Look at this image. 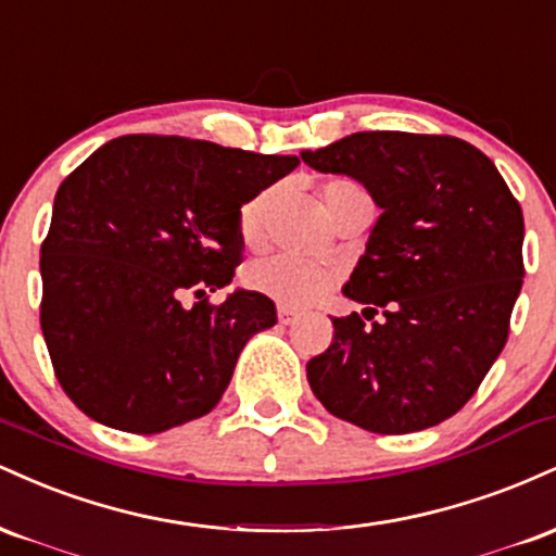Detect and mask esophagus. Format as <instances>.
Instances as JSON below:
<instances>
[{"instance_id":"1","label":"esophagus","mask_w":556,"mask_h":556,"mask_svg":"<svg viewBox=\"0 0 556 556\" xmlns=\"http://www.w3.org/2000/svg\"><path fill=\"white\" fill-rule=\"evenodd\" d=\"M277 316H279V324H285V327H292V324H295L300 318L298 311L290 308V305H279Z\"/></svg>"}]
</instances>
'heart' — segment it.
<instances>
[{"label": "heart", "mask_w": 556, "mask_h": 556, "mask_svg": "<svg viewBox=\"0 0 556 556\" xmlns=\"http://www.w3.org/2000/svg\"><path fill=\"white\" fill-rule=\"evenodd\" d=\"M363 193L361 185L350 180H331L324 188V206L331 214L344 198ZM274 190H261L258 195H253L251 201L242 203L240 216H238V232L242 242L248 245H258L264 238L266 229V214H269ZM248 285L253 290L264 292L279 303L287 305H305L311 300L329 290L334 285V271L329 266L318 264V261L298 258L290 253H277V256L261 258L248 269Z\"/></svg>", "instance_id": "1"}]
</instances>
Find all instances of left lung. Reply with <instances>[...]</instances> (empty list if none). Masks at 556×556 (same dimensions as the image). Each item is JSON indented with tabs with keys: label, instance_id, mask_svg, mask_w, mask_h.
Returning a JSON list of instances; mask_svg holds the SVG:
<instances>
[{
	"label": "left lung",
	"instance_id": "1",
	"mask_svg": "<svg viewBox=\"0 0 556 556\" xmlns=\"http://www.w3.org/2000/svg\"><path fill=\"white\" fill-rule=\"evenodd\" d=\"M300 159L358 180L381 208L342 292L384 318H331L334 340L305 366L311 389L331 416L374 433L442 424L507 342L526 277L520 203L460 138L353 132Z\"/></svg>",
	"mask_w": 556,
	"mask_h": 556
}]
</instances>
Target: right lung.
Listing matches in <instances>:
<instances>
[{
  "label": "right lung",
  "mask_w": 556,
  "mask_h": 556,
  "mask_svg": "<svg viewBox=\"0 0 556 556\" xmlns=\"http://www.w3.org/2000/svg\"><path fill=\"white\" fill-rule=\"evenodd\" d=\"M298 156L175 136H123L54 195L41 245V331L56 379L88 418L162 433L206 416L242 348L277 324L253 290L212 305L242 258V203ZM195 291L199 300H181Z\"/></svg>",
  "instance_id": "1"
}]
</instances>
